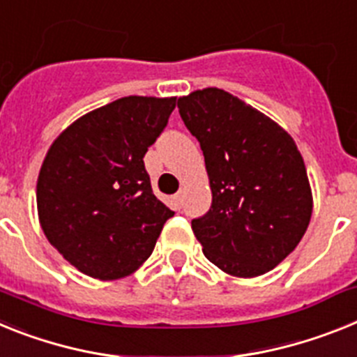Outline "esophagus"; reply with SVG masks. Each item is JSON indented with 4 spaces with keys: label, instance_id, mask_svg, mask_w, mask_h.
I'll return each mask as SVG.
<instances>
[{
    "label": "esophagus",
    "instance_id": "1",
    "mask_svg": "<svg viewBox=\"0 0 357 357\" xmlns=\"http://www.w3.org/2000/svg\"><path fill=\"white\" fill-rule=\"evenodd\" d=\"M172 199H174V204H176V208H179V206H181V201H183V196H181V192H178V194H174V197H172Z\"/></svg>",
    "mask_w": 357,
    "mask_h": 357
}]
</instances>
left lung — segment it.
<instances>
[{
    "mask_svg": "<svg viewBox=\"0 0 357 357\" xmlns=\"http://www.w3.org/2000/svg\"><path fill=\"white\" fill-rule=\"evenodd\" d=\"M204 156L212 204L192 219L204 257L234 277H259L298 246L312 213L307 170L293 138L219 88L178 100Z\"/></svg>",
    "mask_w": 357,
    "mask_h": 357,
    "instance_id": "1",
    "label": "left lung"
}]
</instances>
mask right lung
<instances>
[{"label": "right lung", "instance_id": "add662e5", "mask_svg": "<svg viewBox=\"0 0 357 357\" xmlns=\"http://www.w3.org/2000/svg\"><path fill=\"white\" fill-rule=\"evenodd\" d=\"M176 98L123 97L71 123L52 144L37 179L50 244L79 271L114 280L151 257L174 212L154 196L147 149Z\"/></svg>", "mask_w": 357, "mask_h": 357}]
</instances>
